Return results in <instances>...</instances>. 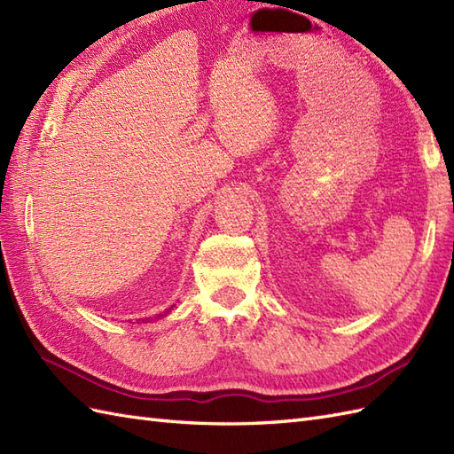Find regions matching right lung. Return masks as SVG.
Returning <instances> with one entry per match:
<instances>
[{"instance_id":"add662e5","label":"right lung","mask_w":454,"mask_h":454,"mask_svg":"<svg viewBox=\"0 0 454 454\" xmlns=\"http://www.w3.org/2000/svg\"><path fill=\"white\" fill-rule=\"evenodd\" d=\"M160 316H161V314H160Z\"/></svg>"}]
</instances>
